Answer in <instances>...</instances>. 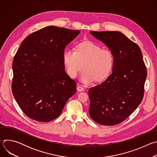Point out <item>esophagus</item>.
Listing matches in <instances>:
<instances>
[{"mask_svg":"<svg viewBox=\"0 0 157 157\" xmlns=\"http://www.w3.org/2000/svg\"><path fill=\"white\" fill-rule=\"evenodd\" d=\"M77 90H78V91H79V92H81V91H84V89L82 87H81V86H78L77 87Z\"/></svg>","mask_w":157,"mask_h":157,"instance_id":"obj_1","label":"esophagus"}]
</instances>
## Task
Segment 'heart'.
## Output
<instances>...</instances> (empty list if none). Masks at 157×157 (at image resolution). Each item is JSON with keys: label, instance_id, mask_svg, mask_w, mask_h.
Here are the masks:
<instances>
[{"label": "heart", "instance_id": "obj_1", "mask_svg": "<svg viewBox=\"0 0 157 157\" xmlns=\"http://www.w3.org/2000/svg\"><path fill=\"white\" fill-rule=\"evenodd\" d=\"M63 62L67 74L71 78L76 77L82 70L80 80L84 83L94 81L100 83L110 75L114 65V56L108 50L102 49L91 41L78 43L75 52L66 50L63 54Z\"/></svg>", "mask_w": 157, "mask_h": 157}]
</instances>
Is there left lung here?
Returning <instances> with one entry per match:
<instances>
[{
    "instance_id": "1",
    "label": "left lung",
    "mask_w": 157,
    "mask_h": 157,
    "mask_svg": "<svg viewBox=\"0 0 157 157\" xmlns=\"http://www.w3.org/2000/svg\"><path fill=\"white\" fill-rule=\"evenodd\" d=\"M90 33L108 47L114 56L112 74L89 90V113L97 123L114 125L123 122L141 103L147 73L136 43L120 32Z\"/></svg>"
}]
</instances>
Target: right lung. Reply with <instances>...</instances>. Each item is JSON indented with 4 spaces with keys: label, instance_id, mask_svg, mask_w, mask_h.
<instances>
[{
    "label": "right lung",
    "instance_id": "1",
    "mask_svg": "<svg viewBox=\"0 0 157 157\" xmlns=\"http://www.w3.org/2000/svg\"><path fill=\"white\" fill-rule=\"evenodd\" d=\"M79 30L48 26L28 36L13 63L12 93L24 113L47 122L58 117L76 92V83L67 75L63 54Z\"/></svg>",
    "mask_w": 157,
    "mask_h": 157
}]
</instances>
